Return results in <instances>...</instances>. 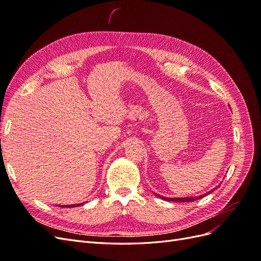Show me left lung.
<instances>
[{
  "mask_svg": "<svg viewBox=\"0 0 261 261\" xmlns=\"http://www.w3.org/2000/svg\"><path fill=\"white\" fill-rule=\"evenodd\" d=\"M213 191V189H212ZM212 191H210V192H208V193H206V194H203V195H201V196H198V197H185V198H167V197H163V196H160V195H156V196H159L161 199H164V200H169V201H177V202H192V201H194V200H197V199H200V198H202V197H204L206 195H208V194H210Z\"/></svg>",
  "mask_w": 261,
  "mask_h": 261,
  "instance_id": "1",
  "label": "left lung"
}]
</instances>
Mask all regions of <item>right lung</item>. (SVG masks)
I'll use <instances>...</instances> for the list:
<instances>
[{
  "label": "right lung",
  "mask_w": 261,
  "mask_h": 261,
  "mask_svg": "<svg viewBox=\"0 0 261 261\" xmlns=\"http://www.w3.org/2000/svg\"><path fill=\"white\" fill-rule=\"evenodd\" d=\"M84 203H77V204H66V206H61V207H67V208H72V207H78V206H82Z\"/></svg>",
  "instance_id": "obj_1"
}]
</instances>
